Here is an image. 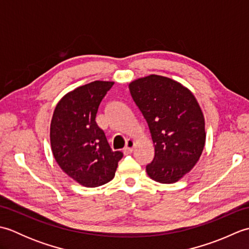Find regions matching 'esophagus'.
<instances>
[{
	"label": "esophagus",
	"instance_id": "obj_1",
	"mask_svg": "<svg viewBox=\"0 0 249 249\" xmlns=\"http://www.w3.org/2000/svg\"><path fill=\"white\" fill-rule=\"evenodd\" d=\"M134 146H135V142L131 139H128L127 141H126V146H125L124 153H126V154H129V153L133 152Z\"/></svg>",
	"mask_w": 249,
	"mask_h": 249
}]
</instances>
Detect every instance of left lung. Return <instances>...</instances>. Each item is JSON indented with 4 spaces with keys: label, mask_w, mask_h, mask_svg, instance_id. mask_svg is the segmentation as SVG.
I'll list each match as a JSON object with an SVG mask.
<instances>
[{
    "label": "left lung",
    "mask_w": 249,
    "mask_h": 249,
    "mask_svg": "<svg viewBox=\"0 0 249 249\" xmlns=\"http://www.w3.org/2000/svg\"><path fill=\"white\" fill-rule=\"evenodd\" d=\"M128 87L155 147L147 176L162 184L178 182L195 167L205 144L204 116L197 99L179 82L158 75L136 79Z\"/></svg>",
    "instance_id": "obj_1"
}]
</instances>
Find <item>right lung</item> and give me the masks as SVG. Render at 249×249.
<instances>
[{
    "label": "right lung",
    "instance_id": "right-lung-1",
    "mask_svg": "<svg viewBox=\"0 0 249 249\" xmlns=\"http://www.w3.org/2000/svg\"><path fill=\"white\" fill-rule=\"evenodd\" d=\"M112 81H93L61 98L50 125V143L57 165L82 186L97 187L114 178L123 157L113 152L96 124V113Z\"/></svg>",
    "mask_w": 249,
    "mask_h": 249
}]
</instances>
